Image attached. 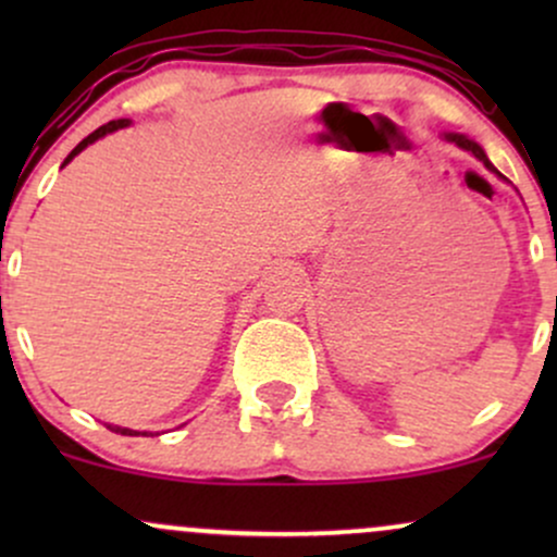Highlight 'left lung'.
<instances>
[{
    "instance_id": "left-lung-1",
    "label": "left lung",
    "mask_w": 557,
    "mask_h": 557,
    "mask_svg": "<svg viewBox=\"0 0 557 557\" xmlns=\"http://www.w3.org/2000/svg\"><path fill=\"white\" fill-rule=\"evenodd\" d=\"M445 138H447V140H453V144H456V146H461V149H463V151H471V154H474V157L479 159V162H482V164H484V168H487L490 172H495V175H497V177H503V175H500V172H497V170H495V164H492V162H490V159H487V154H484V149H482V146H479V144H476V140H471L469 136H461V133H445Z\"/></svg>"
}]
</instances>
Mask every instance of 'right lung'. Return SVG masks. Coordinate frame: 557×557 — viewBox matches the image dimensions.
I'll list each match as a JSON object with an SVG mask.
<instances>
[{"label":"right lung","instance_id":"add662e5","mask_svg":"<svg viewBox=\"0 0 557 557\" xmlns=\"http://www.w3.org/2000/svg\"><path fill=\"white\" fill-rule=\"evenodd\" d=\"M127 125H131V120H110V123H107V125L96 127V131L91 133V136H86V138H83V140H81V144H78V146H75V149H73V151H70V154H67V159H65V164H67V162H70V159H73V157H78V154H81V151H83V149H86V146H88V144H94V140L104 138V136H107V133H114V131H120V127H127ZM107 426H110V430H112V432H117V434H131V437H136V434H146V432H136V430H125V426H114V424H107Z\"/></svg>","mask_w":557,"mask_h":557}]
</instances>
